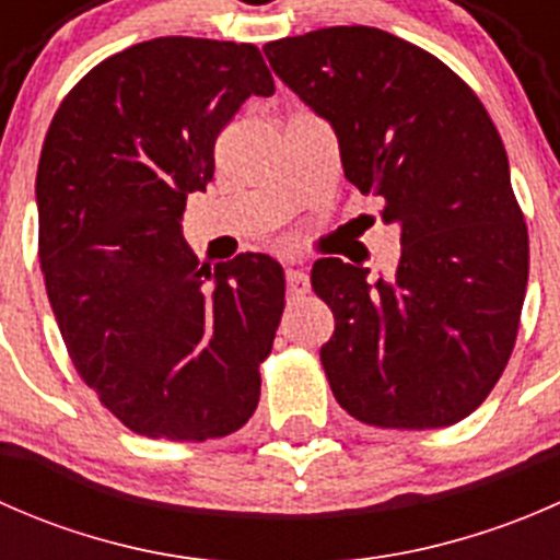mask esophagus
I'll return each instance as SVG.
<instances>
[{
	"label": "esophagus",
	"mask_w": 560,
	"mask_h": 560,
	"mask_svg": "<svg viewBox=\"0 0 560 560\" xmlns=\"http://www.w3.org/2000/svg\"><path fill=\"white\" fill-rule=\"evenodd\" d=\"M308 290H312V284H308V276L303 273V268L290 265L287 268V292H290V298H303Z\"/></svg>",
	"instance_id": "obj_1"
}]
</instances>
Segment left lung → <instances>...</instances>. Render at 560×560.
<instances>
[{
  "mask_svg": "<svg viewBox=\"0 0 560 560\" xmlns=\"http://www.w3.org/2000/svg\"><path fill=\"white\" fill-rule=\"evenodd\" d=\"M262 50L332 124L349 184L400 228L389 281L338 257L314 265L336 319L319 349L332 395L365 425H455L504 374L528 284V230L493 118L442 59L374 26Z\"/></svg>",
  "mask_w": 560,
  "mask_h": 560,
  "instance_id": "8db88e82",
  "label": "left lung"
}]
</instances>
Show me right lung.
<instances>
[{"label": "right lung", "mask_w": 560, "mask_h": 560, "mask_svg": "<svg viewBox=\"0 0 560 560\" xmlns=\"http://www.w3.org/2000/svg\"><path fill=\"white\" fill-rule=\"evenodd\" d=\"M273 75L252 43L156 37L107 56L54 113L37 165V254L78 376L138 436L222 439L259 400L284 312L268 254L211 265L180 235L213 145Z\"/></svg>", "instance_id": "obj_1"}]
</instances>
